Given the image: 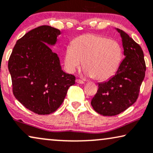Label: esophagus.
Segmentation results:
<instances>
[{
  "label": "esophagus",
  "instance_id": "1",
  "mask_svg": "<svg viewBox=\"0 0 153 153\" xmlns=\"http://www.w3.org/2000/svg\"><path fill=\"white\" fill-rule=\"evenodd\" d=\"M76 82H77V83H79V84H84V82H83L82 80H80V79H77V80H76Z\"/></svg>",
  "mask_w": 153,
  "mask_h": 153
}]
</instances>
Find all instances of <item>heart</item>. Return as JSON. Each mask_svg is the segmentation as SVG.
Instances as JSON below:
<instances>
[{"mask_svg":"<svg viewBox=\"0 0 153 153\" xmlns=\"http://www.w3.org/2000/svg\"><path fill=\"white\" fill-rule=\"evenodd\" d=\"M122 49L119 42L95 34H84L73 40L65 53V65L71 73L80 68L87 75L102 81L114 74L121 63Z\"/></svg>","mask_w":153,"mask_h":153,"instance_id":"obj_1","label":"heart"}]
</instances>
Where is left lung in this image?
<instances>
[{
	"label": "left lung",
	"instance_id": "obj_1",
	"mask_svg": "<svg viewBox=\"0 0 153 153\" xmlns=\"http://www.w3.org/2000/svg\"><path fill=\"white\" fill-rule=\"evenodd\" d=\"M122 38L125 59L115 75L99 83L91 105L103 116H115L136 102L146 71L144 54L140 46L123 30L117 29Z\"/></svg>",
	"mask_w": 153,
	"mask_h": 153
}]
</instances>
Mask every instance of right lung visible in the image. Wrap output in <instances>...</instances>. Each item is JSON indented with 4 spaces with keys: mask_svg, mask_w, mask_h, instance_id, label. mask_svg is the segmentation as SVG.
<instances>
[{
    "mask_svg": "<svg viewBox=\"0 0 153 153\" xmlns=\"http://www.w3.org/2000/svg\"><path fill=\"white\" fill-rule=\"evenodd\" d=\"M61 32L42 25L17 41L8 61L13 92L27 109L49 114L59 109L75 77L61 70L59 58L49 44L56 43Z\"/></svg>",
    "mask_w": 153,
    "mask_h": 153,
    "instance_id": "right-lung-1",
    "label": "right lung"
}]
</instances>
